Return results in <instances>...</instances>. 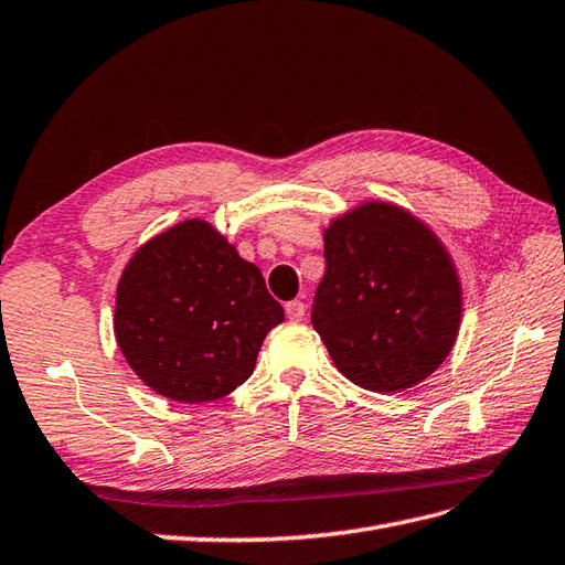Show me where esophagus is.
<instances>
[{"label": "esophagus", "instance_id": "34e87169", "mask_svg": "<svg viewBox=\"0 0 565 565\" xmlns=\"http://www.w3.org/2000/svg\"><path fill=\"white\" fill-rule=\"evenodd\" d=\"M286 318L294 320V322L303 320L306 318V303H303V300H288V303H286Z\"/></svg>", "mask_w": 565, "mask_h": 565}]
</instances>
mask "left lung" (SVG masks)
Masks as SVG:
<instances>
[{"mask_svg": "<svg viewBox=\"0 0 565 565\" xmlns=\"http://www.w3.org/2000/svg\"><path fill=\"white\" fill-rule=\"evenodd\" d=\"M460 315L448 253L404 209L369 202L324 231L310 320L351 383L385 395L422 383L450 353Z\"/></svg>", "mask_w": 565, "mask_h": 565, "instance_id": "obj_1", "label": "left lung"}]
</instances>
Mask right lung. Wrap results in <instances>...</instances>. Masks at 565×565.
Segmentation results:
<instances>
[{
  "label": "right lung",
  "mask_w": 565,
  "mask_h": 565,
  "mask_svg": "<svg viewBox=\"0 0 565 565\" xmlns=\"http://www.w3.org/2000/svg\"><path fill=\"white\" fill-rule=\"evenodd\" d=\"M279 322L262 271L200 218L139 247L117 284V344L143 383L175 402H214L243 385Z\"/></svg>",
  "instance_id": "1"
}]
</instances>
